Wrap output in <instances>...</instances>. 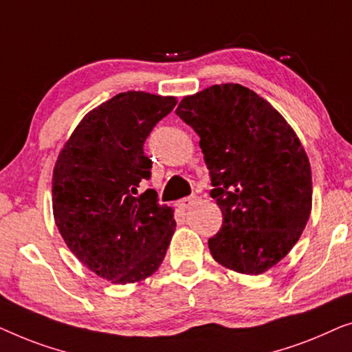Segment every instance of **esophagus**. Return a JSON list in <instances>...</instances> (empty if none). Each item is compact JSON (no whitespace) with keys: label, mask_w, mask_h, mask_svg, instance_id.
<instances>
[{"label":"esophagus","mask_w":352,"mask_h":352,"mask_svg":"<svg viewBox=\"0 0 352 352\" xmlns=\"http://www.w3.org/2000/svg\"><path fill=\"white\" fill-rule=\"evenodd\" d=\"M196 202V196H188V197H183V199L178 202V207H182V209H190V207L195 204Z\"/></svg>","instance_id":"34e87169"}]
</instances>
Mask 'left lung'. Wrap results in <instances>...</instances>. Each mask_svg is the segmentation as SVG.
Instances as JSON below:
<instances>
[{"label": "left lung", "mask_w": 352, "mask_h": 352, "mask_svg": "<svg viewBox=\"0 0 352 352\" xmlns=\"http://www.w3.org/2000/svg\"><path fill=\"white\" fill-rule=\"evenodd\" d=\"M175 113L201 138L210 196L223 215L209 239L212 256L236 273H265L292 250L311 214V167L298 137L241 84L185 97Z\"/></svg>", "instance_id": "8db88e82"}]
</instances>
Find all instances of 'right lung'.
Wrapping results in <instances>:
<instances>
[{
	"instance_id": "obj_1",
	"label": "right lung",
	"mask_w": 352,
	"mask_h": 352,
	"mask_svg": "<svg viewBox=\"0 0 352 352\" xmlns=\"http://www.w3.org/2000/svg\"><path fill=\"white\" fill-rule=\"evenodd\" d=\"M175 105V97L118 94L84 116L54 167L58 232L84 266L115 284L155 273L175 231L157 192L137 190L151 177L145 140Z\"/></svg>"
}]
</instances>
